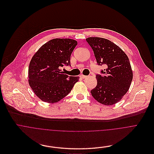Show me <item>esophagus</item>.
<instances>
[{
  "instance_id": "34e87169",
  "label": "esophagus",
  "mask_w": 154,
  "mask_h": 154,
  "mask_svg": "<svg viewBox=\"0 0 154 154\" xmlns=\"http://www.w3.org/2000/svg\"><path fill=\"white\" fill-rule=\"evenodd\" d=\"M80 77H81L82 79H84V78H87V76H85V75H80Z\"/></svg>"
}]
</instances>
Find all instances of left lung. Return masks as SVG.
<instances>
[{
  "label": "left lung",
  "mask_w": 154,
  "mask_h": 154,
  "mask_svg": "<svg viewBox=\"0 0 154 154\" xmlns=\"http://www.w3.org/2000/svg\"><path fill=\"white\" fill-rule=\"evenodd\" d=\"M86 41L94 51L98 66L104 65L103 74L97 75V86L90 93L98 102L111 106L119 102L129 89L133 72L126 54L110 41L90 37Z\"/></svg>",
  "instance_id": "left-lung-1"
}]
</instances>
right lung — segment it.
<instances>
[{
	"mask_svg": "<svg viewBox=\"0 0 154 154\" xmlns=\"http://www.w3.org/2000/svg\"><path fill=\"white\" fill-rule=\"evenodd\" d=\"M78 44L71 39H53L33 55L28 68V82L42 101L55 103L71 91L78 76H69L60 69L70 65V56Z\"/></svg>",
	"mask_w": 154,
	"mask_h": 154,
	"instance_id": "right-lung-1",
	"label": "right lung"
}]
</instances>
